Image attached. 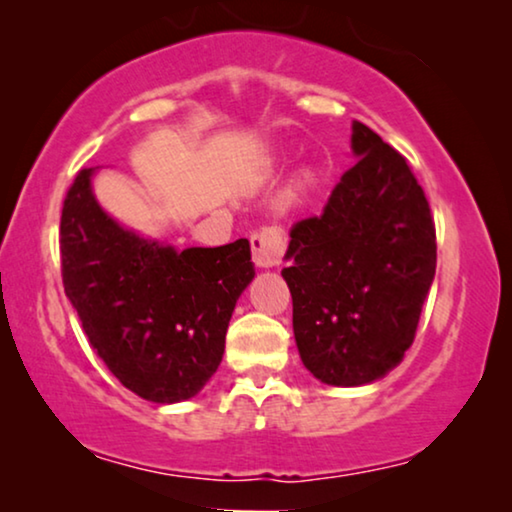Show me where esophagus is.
Wrapping results in <instances>:
<instances>
[{
	"instance_id": "esophagus-1",
	"label": "esophagus",
	"mask_w": 512,
	"mask_h": 512,
	"mask_svg": "<svg viewBox=\"0 0 512 512\" xmlns=\"http://www.w3.org/2000/svg\"><path fill=\"white\" fill-rule=\"evenodd\" d=\"M284 249V228L277 226V223L261 226L254 235H251V251H254V263L258 268H272V265L282 263Z\"/></svg>"
}]
</instances>
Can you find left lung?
Listing matches in <instances>:
<instances>
[{
	"label": "left lung",
	"instance_id": "8db88e82",
	"mask_svg": "<svg viewBox=\"0 0 512 512\" xmlns=\"http://www.w3.org/2000/svg\"><path fill=\"white\" fill-rule=\"evenodd\" d=\"M352 149L324 212L291 228L282 270L300 359L335 387L401 363L436 275V223L408 160L359 121Z\"/></svg>",
	"mask_w": 512,
	"mask_h": 512
}]
</instances>
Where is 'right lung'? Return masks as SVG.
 I'll list each match as a JSON object with an SVG mask.
<instances>
[{"label":"right lung","instance_id":"right-lung-1","mask_svg":"<svg viewBox=\"0 0 512 512\" xmlns=\"http://www.w3.org/2000/svg\"><path fill=\"white\" fill-rule=\"evenodd\" d=\"M79 170L62 202L60 263L90 347L153 403L198 394L216 373L235 303L254 279L247 240L174 251L123 230Z\"/></svg>","mask_w":512,"mask_h":512}]
</instances>
